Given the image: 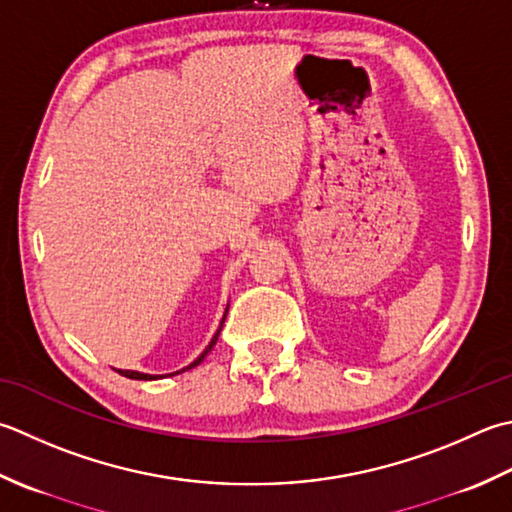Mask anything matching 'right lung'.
I'll list each match as a JSON object with an SVG mask.
<instances>
[{
  "instance_id": "obj_1",
  "label": "right lung",
  "mask_w": 512,
  "mask_h": 512,
  "mask_svg": "<svg viewBox=\"0 0 512 512\" xmlns=\"http://www.w3.org/2000/svg\"><path fill=\"white\" fill-rule=\"evenodd\" d=\"M226 313H228V306H226ZM226 313H224V317H222V324H219V328H217V333L213 335V339H210V344L206 346V350L202 355H199L193 364H188L186 368H182V370H177V373H170V375H179V373H184V370H190V368H195L197 364H202L204 362V357L210 353V350H213V346L217 344V337H219V333H222V326H224V319H226ZM119 375H124V377H128V379H157V377H164V375H148V373H137V370H117Z\"/></svg>"
}]
</instances>
